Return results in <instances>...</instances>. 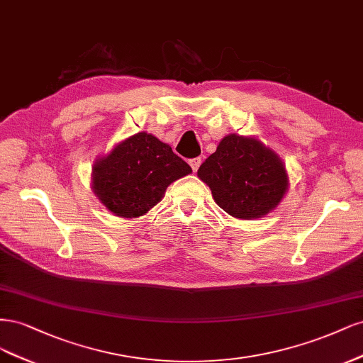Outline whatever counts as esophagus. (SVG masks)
<instances>
[{"label":"esophagus","mask_w":363,"mask_h":363,"mask_svg":"<svg viewBox=\"0 0 363 363\" xmlns=\"http://www.w3.org/2000/svg\"><path fill=\"white\" fill-rule=\"evenodd\" d=\"M201 162H202V160H201V158H191V160L189 161V164L191 166V169H193V172H194V173L197 172L199 166H201Z\"/></svg>","instance_id":"esophagus-1"}]
</instances>
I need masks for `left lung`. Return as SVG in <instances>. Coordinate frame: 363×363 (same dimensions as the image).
I'll return each instance as SVG.
<instances>
[{"instance_id": "obj_1", "label": "left lung", "mask_w": 363, "mask_h": 363, "mask_svg": "<svg viewBox=\"0 0 363 363\" xmlns=\"http://www.w3.org/2000/svg\"><path fill=\"white\" fill-rule=\"evenodd\" d=\"M228 214L252 220L272 211L288 189L282 161L256 138L226 135L197 170Z\"/></svg>"}]
</instances>
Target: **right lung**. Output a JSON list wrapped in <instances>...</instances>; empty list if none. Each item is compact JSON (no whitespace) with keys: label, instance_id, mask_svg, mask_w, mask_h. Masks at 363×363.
Here are the masks:
<instances>
[{"label":"right lung","instance_id":"obj_1","mask_svg":"<svg viewBox=\"0 0 363 363\" xmlns=\"http://www.w3.org/2000/svg\"><path fill=\"white\" fill-rule=\"evenodd\" d=\"M191 167L169 145L138 133L93 166V191L119 217H140L155 206L167 186Z\"/></svg>","mask_w":363,"mask_h":363}]
</instances>
